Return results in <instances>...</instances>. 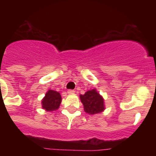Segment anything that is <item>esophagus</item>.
Returning a JSON list of instances; mask_svg holds the SVG:
<instances>
[{
	"instance_id": "obj_1",
	"label": "esophagus",
	"mask_w": 156,
	"mask_h": 156,
	"mask_svg": "<svg viewBox=\"0 0 156 156\" xmlns=\"http://www.w3.org/2000/svg\"><path fill=\"white\" fill-rule=\"evenodd\" d=\"M74 92H75V90H69L68 91H67V93H68L69 94H74Z\"/></svg>"
}]
</instances>
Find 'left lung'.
<instances>
[{"instance_id": "left-lung-1", "label": "left lung", "mask_w": 156, "mask_h": 156, "mask_svg": "<svg viewBox=\"0 0 156 156\" xmlns=\"http://www.w3.org/2000/svg\"><path fill=\"white\" fill-rule=\"evenodd\" d=\"M81 102L83 105L85 112L89 115H95L102 112L105 109V100L97 89H92L80 95Z\"/></svg>"}]
</instances>
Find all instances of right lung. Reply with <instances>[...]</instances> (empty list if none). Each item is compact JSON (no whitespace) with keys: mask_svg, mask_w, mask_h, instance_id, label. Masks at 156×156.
<instances>
[{"mask_svg":"<svg viewBox=\"0 0 156 156\" xmlns=\"http://www.w3.org/2000/svg\"><path fill=\"white\" fill-rule=\"evenodd\" d=\"M62 102L60 93L53 90H48L41 101L43 109L47 112H52L58 109Z\"/></svg>","mask_w":156,"mask_h":156,"instance_id":"obj_1","label":"right lung"}]
</instances>
